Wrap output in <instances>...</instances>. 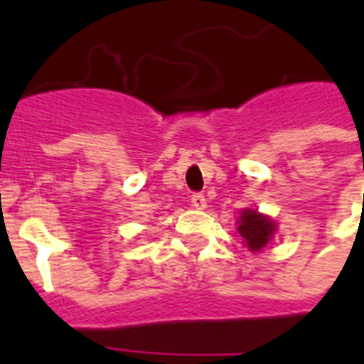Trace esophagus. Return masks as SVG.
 I'll return each mask as SVG.
<instances>
[{"label": "esophagus", "mask_w": 364, "mask_h": 364, "mask_svg": "<svg viewBox=\"0 0 364 364\" xmlns=\"http://www.w3.org/2000/svg\"><path fill=\"white\" fill-rule=\"evenodd\" d=\"M191 204H193L196 210H204L205 205H208V200H205V196L202 193H194L193 196H191Z\"/></svg>", "instance_id": "esophagus-1"}]
</instances>
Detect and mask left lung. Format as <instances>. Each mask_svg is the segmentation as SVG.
<instances>
[{
	"mask_svg": "<svg viewBox=\"0 0 364 364\" xmlns=\"http://www.w3.org/2000/svg\"><path fill=\"white\" fill-rule=\"evenodd\" d=\"M274 230H276V225L268 217L260 215L257 211H242L238 232L245 240V243H247V247L251 251H259V249L264 247L268 240L272 238Z\"/></svg>",
	"mask_w": 364,
	"mask_h": 364,
	"instance_id": "obj_1",
	"label": "left lung"
}]
</instances>
